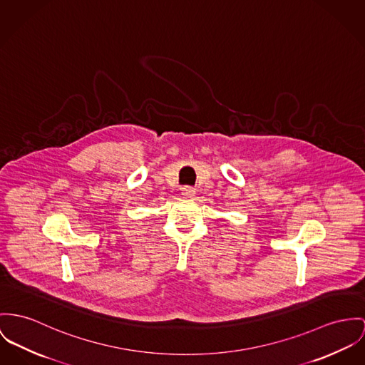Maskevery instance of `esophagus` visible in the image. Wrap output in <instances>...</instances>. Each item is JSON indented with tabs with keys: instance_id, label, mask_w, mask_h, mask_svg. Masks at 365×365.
I'll return each mask as SVG.
<instances>
[{
	"instance_id": "1",
	"label": "esophagus",
	"mask_w": 365,
	"mask_h": 365,
	"mask_svg": "<svg viewBox=\"0 0 365 365\" xmlns=\"http://www.w3.org/2000/svg\"><path fill=\"white\" fill-rule=\"evenodd\" d=\"M195 195H196V189H195V187H192V186H185V187H182V196L190 198V197H193Z\"/></svg>"
}]
</instances>
